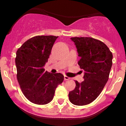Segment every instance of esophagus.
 I'll use <instances>...</instances> for the list:
<instances>
[{
	"mask_svg": "<svg viewBox=\"0 0 126 126\" xmlns=\"http://www.w3.org/2000/svg\"><path fill=\"white\" fill-rule=\"evenodd\" d=\"M64 80H68L70 79V78H69V77H68V76H64Z\"/></svg>",
	"mask_w": 126,
	"mask_h": 126,
	"instance_id": "1",
	"label": "esophagus"
}]
</instances>
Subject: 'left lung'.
Segmentation results:
<instances>
[{"instance_id":"obj_1","label":"left lung","mask_w":126,"mask_h":126,"mask_svg":"<svg viewBox=\"0 0 126 126\" xmlns=\"http://www.w3.org/2000/svg\"><path fill=\"white\" fill-rule=\"evenodd\" d=\"M80 59L78 64L85 71L84 80L76 81V88L69 93V99L76 105H85L94 101L109 79L113 55L101 41L90 37H72Z\"/></svg>"}]
</instances>
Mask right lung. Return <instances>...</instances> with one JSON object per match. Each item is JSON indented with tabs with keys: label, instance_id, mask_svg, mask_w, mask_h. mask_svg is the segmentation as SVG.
I'll return each instance as SVG.
<instances>
[{
	"label": "right lung",
	"instance_id": "1",
	"mask_svg": "<svg viewBox=\"0 0 126 126\" xmlns=\"http://www.w3.org/2000/svg\"><path fill=\"white\" fill-rule=\"evenodd\" d=\"M58 37L34 36L26 41L16 52L17 81L24 96L33 104L44 105L50 102L56 88L64 80L62 74L50 73L43 68Z\"/></svg>",
	"mask_w": 126,
	"mask_h": 126
}]
</instances>
